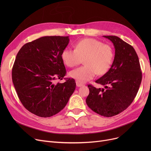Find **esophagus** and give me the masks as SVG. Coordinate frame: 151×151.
Here are the masks:
<instances>
[{
  "instance_id": "34e87169",
  "label": "esophagus",
  "mask_w": 151,
  "mask_h": 151,
  "mask_svg": "<svg viewBox=\"0 0 151 151\" xmlns=\"http://www.w3.org/2000/svg\"><path fill=\"white\" fill-rule=\"evenodd\" d=\"M76 86H77V87H81V86H83V84H81V83H79V82H78V81L76 82Z\"/></svg>"
}]
</instances>
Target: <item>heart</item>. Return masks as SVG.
I'll return each mask as SVG.
<instances>
[{
    "label": "heart",
    "mask_w": 151,
    "mask_h": 151,
    "mask_svg": "<svg viewBox=\"0 0 151 151\" xmlns=\"http://www.w3.org/2000/svg\"><path fill=\"white\" fill-rule=\"evenodd\" d=\"M61 58L68 67L76 66L84 59V66L69 73L71 78L83 83L92 80L96 74L103 75L107 72L113 62L114 50L108 44L88 38L78 41L75 44V50H63Z\"/></svg>",
    "instance_id": "heart-1"
}]
</instances>
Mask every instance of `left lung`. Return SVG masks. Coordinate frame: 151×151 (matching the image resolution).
<instances>
[{"label":"left lung","mask_w":151,"mask_h":151,"mask_svg":"<svg viewBox=\"0 0 151 151\" xmlns=\"http://www.w3.org/2000/svg\"><path fill=\"white\" fill-rule=\"evenodd\" d=\"M114 46L113 64L96 83L105 89L88 86L89 94L86 101L94 111L105 117H112L127 108L135 98L142 80L138 55L132 46L114 35L104 36Z\"/></svg>","instance_id":"left-lung-1"}]
</instances>
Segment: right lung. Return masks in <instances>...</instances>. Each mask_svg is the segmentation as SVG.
<instances>
[{
  "mask_svg": "<svg viewBox=\"0 0 151 151\" xmlns=\"http://www.w3.org/2000/svg\"><path fill=\"white\" fill-rule=\"evenodd\" d=\"M68 43V36L43 37L23 45L16 57L14 88L22 105L38 116L49 117L60 112L76 88L73 78L55 83L67 73L61 54Z\"/></svg>",
  "mask_w": 151,
  "mask_h": 151,
  "instance_id": "right-lung-1",
  "label": "right lung"
}]
</instances>
